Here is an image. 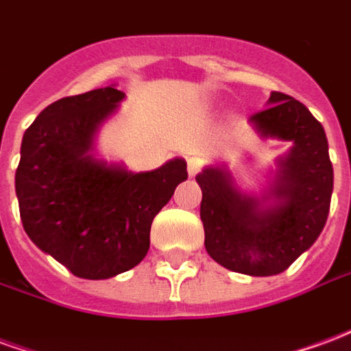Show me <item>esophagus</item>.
Returning a JSON list of instances; mask_svg holds the SVG:
<instances>
[{
    "label": "esophagus",
    "instance_id": "34e87169",
    "mask_svg": "<svg viewBox=\"0 0 351 351\" xmlns=\"http://www.w3.org/2000/svg\"><path fill=\"white\" fill-rule=\"evenodd\" d=\"M201 167H203V163H201V160L199 158H190L188 160V175L190 176H195L201 171Z\"/></svg>",
    "mask_w": 351,
    "mask_h": 351
}]
</instances>
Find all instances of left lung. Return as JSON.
<instances>
[{
    "instance_id": "obj_1",
    "label": "left lung",
    "mask_w": 351,
    "mask_h": 351,
    "mask_svg": "<svg viewBox=\"0 0 351 351\" xmlns=\"http://www.w3.org/2000/svg\"><path fill=\"white\" fill-rule=\"evenodd\" d=\"M248 122L261 138L289 141L276 158L269 188L246 193L226 165H206L197 176L201 221L208 256L248 276L284 272L316 243L332 193V165L324 125L301 101L271 92L267 108Z\"/></svg>"
}]
</instances>
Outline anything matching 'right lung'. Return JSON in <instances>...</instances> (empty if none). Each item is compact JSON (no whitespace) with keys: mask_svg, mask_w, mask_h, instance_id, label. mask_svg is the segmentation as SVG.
<instances>
[{"mask_svg":"<svg viewBox=\"0 0 351 351\" xmlns=\"http://www.w3.org/2000/svg\"><path fill=\"white\" fill-rule=\"evenodd\" d=\"M123 97L110 84L54 101L22 138L14 188L24 231L79 278L107 280L141 263L156 214L188 178L182 158L133 173L95 156L101 125Z\"/></svg>","mask_w":351,"mask_h":351,"instance_id":"1","label":"right lung"}]
</instances>
